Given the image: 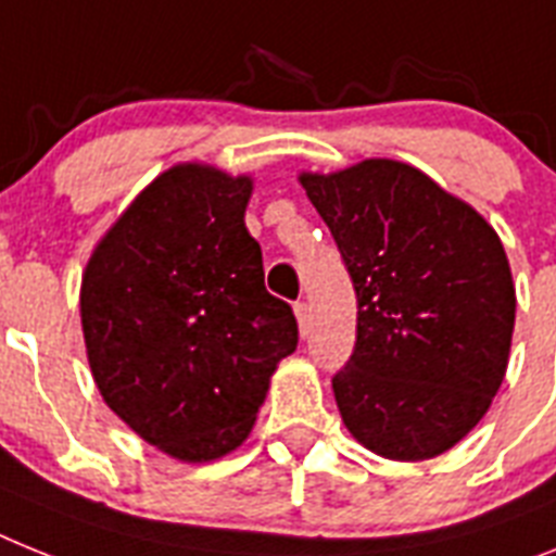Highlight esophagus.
<instances>
[{
  "instance_id": "obj_1",
  "label": "esophagus",
  "mask_w": 556,
  "mask_h": 556,
  "mask_svg": "<svg viewBox=\"0 0 556 556\" xmlns=\"http://www.w3.org/2000/svg\"><path fill=\"white\" fill-rule=\"evenodd\" d=\"M293 311H296V321H300V333L307 336V330H311V305L307 302H296Z\"/></svg>"
}]
</instances>
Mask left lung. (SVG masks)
I'll return each instance as SVG.
<instances>
[{"label":"left lung","mask_w":556,"mask_h":556,"mask_svg":"<svg viewBox=\"0 0 556 556\" xmlns=\"http://www.w3.org/2000/svg\"><path fill=\"white\" fill-rule=\"evenodd\" d=\"M356 291L333 376L344 427L393 460L435 458L483 418L515 330L506 251L483 217L407 163L302 175Z\"/></svg>","instance_id":"8db88e82"}]
</instances>
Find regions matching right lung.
Returning <instances> with one entry per match:
<instances>
[{"instance_id":"1","label":"right lung","mask_w":556,"mask_h":556,"mask_svg":"<svg viewBox=\"0 0 556 556\" xmlns=\"http://www.w3.org/2000/svg\"><path fill=\"white\" fill-rule=\"evenodd\" d=\"M249 177L175 166L138 194L92 254L81 325L92 379L118 418L180 460L237 450L279 358L293 307L265 291L245 228Z\"/></svg>"}]
</instances>
